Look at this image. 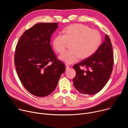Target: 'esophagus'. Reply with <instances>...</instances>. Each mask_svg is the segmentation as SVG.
<instances>
[{
  "mask_svg": "<svg viewBox=\"0 0 128 128\" xmlns=\"http://www.w3.org/2000/svg\"><path fill=\"white\" fill-rule=\"evenodd\" d=\"M65 66H66V70H68L70 67V66L68 64H65Z\"/></svg>",
  "mask_w": 128,
  "mask_h": 128,
  "instance_id": "esophagus-1",
  "label": "esophagus"
}]
</instances>
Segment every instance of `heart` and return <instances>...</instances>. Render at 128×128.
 <instances>
[{"instance_id": "b5f03b06", "label": "heart", "mask_w": 128, "mask_h": 128, "mask_svg": "<svg viewBox=\"0 0 128 128\" xmlns=\"http://www.w3.org/2000/svg\"><path fill=\"white\" fill-rule=\"evenodd\" d=\"M63 32V34L59 33L54 36L52 44L56 51L61 53L65 50L67 42H71L70 50L59 56V59L66 64L76 62L80 58L86 59L89 57L95 52L101 44L100 33L83 24L68 26Z\"/></svg>"}]
</instances>
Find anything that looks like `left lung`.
<instances>
[{
    "mask_svg": "<svg viewBox=\"0 0 128 128\" xmlns=\"http://www.w3.org/2000/svg\"><path fill=\"white\" fill-rule=\"evenodd\" d=\"M113 64L112 46L106 34L105 40L94 54L74 66L76 76L73 82L77 90L84 95L98 93L110 78ZM80 66H85L86 69L81 70Z\"/></svg>",
    "mask_w": 128,
    "mask_h": 128,
    "instance_id": "8db88e82",
    "label": "left lung"
}]
</instances>
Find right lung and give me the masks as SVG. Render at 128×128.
I'll use <instances>...</instances> for the list:
<instances>
[{
	"mask_svg": "<svg viewBox=\"0 0 128 128\" xmlns=\"http://www.w3.org/2000/svg\"><path fill=\"white\" fill-rule=\"evenodd\" d=\"M58 25H34L23 33L16 48L14 65L18 76L25 88L35 96L43 97L51 94L66 69L50 45Z\"/></svg>",
	"mask_w": 128,
	"mask_h": 128,
	"instance_id": "add662e5",
	"label": "right lung"
}]
</instances>
